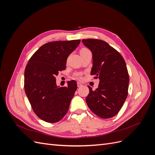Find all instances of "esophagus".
<instances>
[{"label":"esophagus","mask_w":155,"mask_h":155,"mask_svg":"<svg viewBox=\"0 0 155 155\" xmlns=\"http://www.w3.org/2000/svg\"><path fill=\"white\" fill-rule=\"evenodd\" d=\"M77 85H78V87H81V86H83V84L81 83H79V82H78Z\"/></svg>","instance_id":"esophagus-1"}]
</instances>
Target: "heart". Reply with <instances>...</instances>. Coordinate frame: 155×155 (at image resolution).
<instances>
[{
    "mask_svg": "<svg viewBox=\"0 0 155 155\" xmlns=\"http://www.w3.org/2000/svg\"><path fill=\"white\" fill-rule=\"evenodd\" d=\"M85 50V49H82L81 50ZM76 78H78V79H81V74H80V73H78V74H76Z\"/></svg>",
    "mask_w": 155,
    "mask_h": 155,
    "instance_id": "1",
    "label": "heart"
}]
</instances>
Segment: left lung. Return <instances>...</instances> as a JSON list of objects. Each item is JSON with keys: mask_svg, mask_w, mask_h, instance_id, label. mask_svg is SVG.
Returning a JSON list of instances; mask_svg holds the SVG:
<instances>
[{"mask_svg": "<svg viewBox=\"0 0 155 155\" xmlns=\"http://www.w3.org/2000/svg\"><path fill=\"white\" fill-rule=\"evenodd\" d=\"M82 42L92 54L91 74L100 80L95 91L88 86L87 105L100 118H112L118 113L128 94L129 77L125 61L104 41L88 39Z\"/></svg>", "mask_w": 155, "mask_h": 155, "instance_id": "obj_1", "label": "left lung"}]
</instances>
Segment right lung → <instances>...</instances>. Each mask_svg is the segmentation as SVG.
I'll use <instances>...</instances> for the list:
<instances>
[{
  "label": "right lung",
  "mask_w": 155,
  "mask_h": 155,
  "mask_svg": "<svg viewBox=\"0 0 155 155\" xmlns=\"http://www.w3.org/2000/svg\"><path fill=\"white\" fill-rule=\"evenodd\" d=\"M80 40L54 41L41 46L28 63L25 71V91L33 110L40 119L56 123L67 113L77 89L72 80L67 87L56 84L55 76L66 68L67 60Z\"/></svg>",
  "instance_id": "right-lung-1"
}]
</instances>
